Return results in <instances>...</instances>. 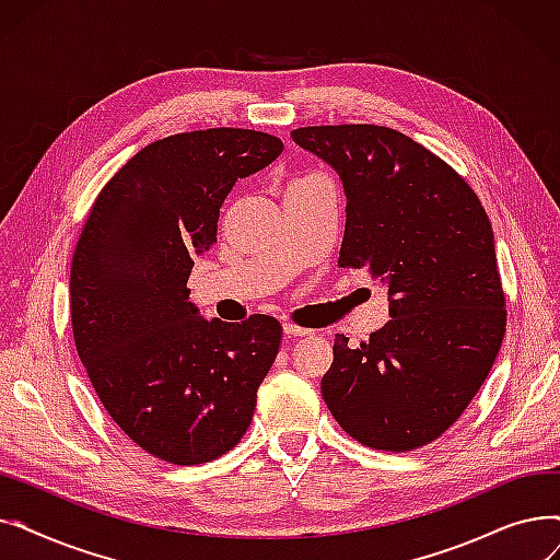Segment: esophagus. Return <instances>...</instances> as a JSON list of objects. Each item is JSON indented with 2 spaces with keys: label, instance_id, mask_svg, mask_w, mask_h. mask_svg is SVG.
I'll return each instance as SVG.
<instances>
[{
  "label": "esophagus",
  "instance_id": "34e87169",
  "mask_svg": "<svg viewBox=\"0 0 560 560\" xmlns=\"http://www.w3.org/2000/svg\"><path fill=\"white\" fill-rule=\"evenodd\" d=\"M283 334H285V336H302V338H306V336H311L313 331H311V329H304V327H298V325H292V322H283Z\"/></svg>",
  "mask_w": 560,
  "mask_h": 560
}]
</instances>
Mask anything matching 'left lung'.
<instances>
[{
	"label": "left lung",
	"instance_id": "left-lung-1",
	"mask_svg": "<svg viewBox=\"0 0 560 560\" xmlns=\"http://www.w3.org/2000/svg\"><path fill=\"white\" fill-rule=\"evenodd\" d=\"M290 138L340 176L338 262L381 279L393 317L357 349L336 336L322 397L372 450L424 447L460 418L504 340L490 220L456 170L395 129L304 127Z\"/></svg>",
	"mask_w": 560,
	"mask_h": 560
}]
</instances>
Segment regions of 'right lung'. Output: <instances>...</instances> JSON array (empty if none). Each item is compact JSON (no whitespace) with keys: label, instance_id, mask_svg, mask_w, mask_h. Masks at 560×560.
<instances>
[{"label":"right lung","instance_id":"obj_1","mask_svg":"<svg viewBox=\"0 0 560 560\" xmlns=\"http://www.w3.org/2000/svg\"><path fill=\"white\" fill-rule=\"evenodd\" d=\"M281 152L249 129L167 136L115 172L81 231L70 270L79 359L113 422L161 460L199 465L238 445L279 354L275 317L203 319L188 277L218 243L235 182Z\"/></svg>","mask_w":560,"mask_h":560}]
</instances>
